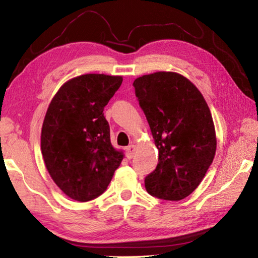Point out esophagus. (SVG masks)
I'll list each match as a JSON object with an SVG mask.
<instances>
[{
    "label": "esophagus",
    "instance_id": "1",
    "mask_svg": "<svg viewBox=\"0 0 258 258\" xmlns=\"http://www.w3.org/2000/svg\"><path fill=\"white\" fill-rule=\"evenodd\" d=\"M135 149H137V148H135L134 145H131V146H128L127 148H126V157H127L128 159H132V158H133Z\"/></svg>",
    "mask_w": 258,
    "mask_h": 258
}]
</instances>
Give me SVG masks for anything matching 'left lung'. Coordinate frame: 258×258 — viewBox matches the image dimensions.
Segmentation results:
<instances>
[{
    "label": "left lung",
    "instance_id": "obj_1",
    "mask_svg": "<svg viewBox=\"0 0 258 258\" xmlns=\"http://www.w3.org/2000/svg\"><path fill=\"white\" fill-rule=\"evenodd\" d=\"M133 86L159 155L156 169L145 180L146 189L159 199H184L203 181L216 152L206 100L195 84L174 72L143 75Z\"/></svg>",
    "mask_w": 258,
    "mask_h": 258
}]
</instances>
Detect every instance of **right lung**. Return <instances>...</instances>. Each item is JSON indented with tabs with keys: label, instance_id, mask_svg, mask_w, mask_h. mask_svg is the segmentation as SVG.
Segmentation results:
<instances>
[{
	"label": "right lung",
	"instance_id": "right-lung-1",
	"mask_svg": "<svg viewBox=\"0 0 258 258\" xmlns=\"http://www.w3.org/2000/svg\"><path fill=\"white\" fill-rule=\"evenodd\" d=\"M121 76L85 74L67 81L52 98L41 133L43 159L69 198L90 202L106 191L124 158L110 142L103 116Z\"/></svg>",
	"mask_w": 258,
	"mask_h": 258
}]
</instances>
